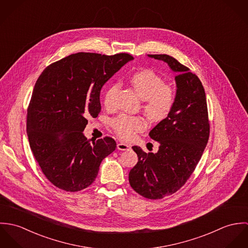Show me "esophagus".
I'll return each mask as SVG.
<instances>
[{
  "mask_svg": "<svg viewBox=\"0 0 248 248\" xmlns=\"http://www.w3.org/2000/svg\"><path fill=\"white\" fill-rule=\"evenodd\" d=\"M130 148H131L130 145H128V144H126V143H123V142H120V143L117 144V149L120 150V151H127V150H129Z\"/></svg>",
  "mask_w": 248,
  "mask_h": 248,
  "instance_id": "obj_1",
  "label": "esophagus"
}]
</instances>
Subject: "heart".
Segmentation results:
<instances>
[{
	"label": "heart",
	"instance_id": "1",
	"mask_svg": "<svg viewBox=\"0 0 248 248\" xmlns=\"http://www.w3.org/2000/svg\"><path fill=\"white\" fill-rule=\"evenodd\" d=\"M130 83L144 99V111L151 119L159 121L170 114L176 101L175 91L171 86L164 84L159 74L152 70H141L130 76ZM117 88V84H111L107 89L104 94V105L107 108L112 106ZM111 126L121 139L129 140L146 128V122L140 116L122 113L112 120Z\"/></svg>",
	"mask_w": 248,
	"mask_h": 248
}]
</instances>
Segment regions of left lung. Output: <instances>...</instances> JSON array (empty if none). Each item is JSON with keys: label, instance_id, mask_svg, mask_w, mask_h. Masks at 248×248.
Listing matches in <instances>:
<instances>
[{"label": "left lung", "instance_id": "1", "mask_svg": "<svg viewBox=\"0 0 248 248\" xmlns=\"http://www.w3.org/2000/svg\"><path fill=\"white\" fill-rule=\"evenodd\" d=\"M161 60L177 73L176 101L170 114L150 133L159 143L156 153H145L139 146V156L129 173L132 188L150 200H159L180 189L194 172L207 145L210 125L206 96L199 77L167 54H148Z\"/></svg>", "mask_w": 248, "mask_h": 248}]
</instances>
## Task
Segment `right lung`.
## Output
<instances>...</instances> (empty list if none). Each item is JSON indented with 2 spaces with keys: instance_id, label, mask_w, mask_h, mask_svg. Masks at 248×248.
<instances>
[{
  "instance_id": "add662e5",
  "label": "right lung",
  "mask_w": 248,
  "mask_h": 248,
  "mask_svg": "<svg viewBox=\"0 0 248 248\" xmlns=\"http://www.w3.org/2000/svg\"><path fill=\"white\" fill-rule=\"evenodd\" d=\"M134 57L78 52L47 66L36 81L28 108L27 133L43 174L56 187L77 192L97 177L116 143L91 142L83 131L101 110L103 85Z\"/></svg>"
}]
</instances>
